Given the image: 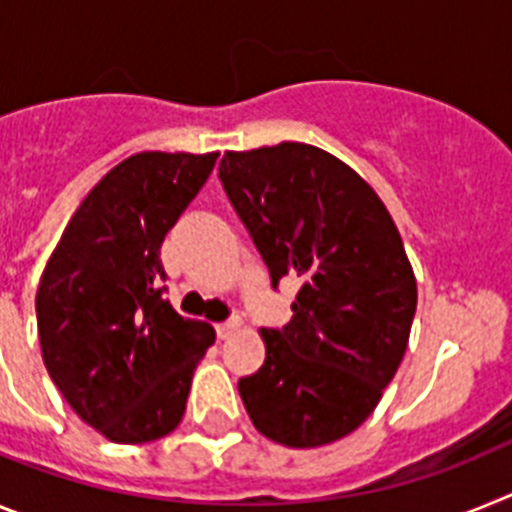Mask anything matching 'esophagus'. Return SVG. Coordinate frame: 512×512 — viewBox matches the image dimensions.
Listing matches in <instances>:
<instances>
[{
  "label": "esophagus",
  "mask_w": 512,
  "mask_h": 512,
  "mask_svg": "<svg viewBox=\"0 0 512 512\" xmlns=\"http://www.w3.org/2000/svg\"><path fill=\"white\" fill-rule=\"evenodd\" d=\"M239 327H242V322H239V319H229V322H224L216 327V335H219V340H229V337L234 335Z\"/></svg>",
  "instance_id": "esophagus-1"
}]
</instances>
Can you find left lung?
Wrapping results in <instances>:
<instances>
[{"label":"left lung","instance_id":"left-lung-1","mask_svg":"<svg viewBox=\"0 0 512 512\" xmlns=\"http://www.w3.org/2000/svg\"><path fill=\"white\" fill-rule=\"evenodd\" d=\"M219 177L268 265L301 288L283 330H260L265 363L239 379L273 443L317 448L361 428L410 342L417 281L376 190L330 151L281 141L226 151Z\"/></svg>","mask_w":512,"mask_h":512}]
</instances>
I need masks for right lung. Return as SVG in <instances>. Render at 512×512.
Returning a JSON list of instances; mask_svg holds the SVG:
<instances>
[{
    "instance_id": "add662e5",
    "label": "right lung",
    "mask_w": 512,
    "mask_h": 512,
    "mask_svg": "<svg viewBox=\"0 0 512 512\" xmlns=\"http://www.w3.org/2000/svg\"><path fill=\"white\" fill-rule=\"evenodd\" d=\"M219 151H141L115 164L66 224L35 293L48 376L113 443L180 425L211 324L162 299L167 231L206 185Z\"/></svg>"
}]
</instances>
